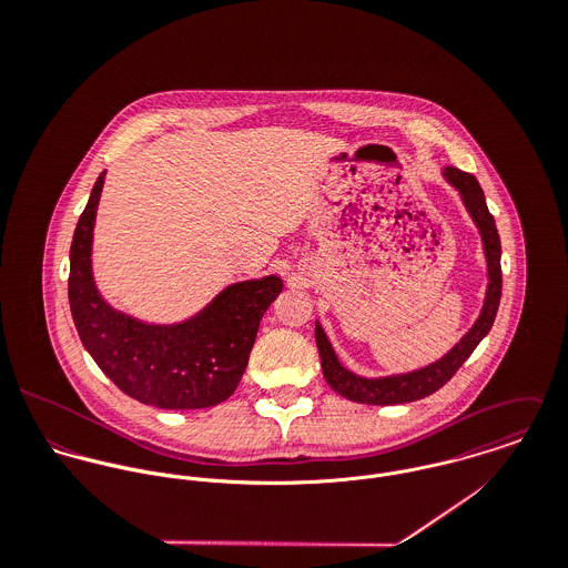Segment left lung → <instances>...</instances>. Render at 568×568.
Returning a JSON list of instances; mask_svg holds the SVG:
<instances>
[{"instance_id":"obj_1","label":"left lung","mask_w":568,"mask_h":568,"mask_svg":"<svg viewBox=\"0 0 568 568\" xmlns=\"http://www.w3.org/2000/svg\"><path fill=\"white\" fill-rule=\"evenodd\" d=\"M444 176L459 190L473 221L477 223V227L481 232V241L486 248L487 275H489L484 311H481L477 324L470 327V332L444 358H439L437 363H433L424 369L400 374V376H387V378H361V376L347 372L338 363L322 325L317 324L315 338H317V347H320V356H322L325 383L338 396H343L352 403L381 406L405 405V403H413V400L435 394L457 374V369L475 352V347L481 343V338L486 336L496 320V311L500 304L503 275H500V239L496 232L494 216L487 210L486 196H484L479 181L470 172H464L459 168H446Z\"/></svg>"}]
</instances>
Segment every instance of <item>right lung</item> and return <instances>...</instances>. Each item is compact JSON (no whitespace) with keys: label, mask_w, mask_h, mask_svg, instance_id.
<instances>
[{"label":"right lung","mask_w":568,"mask_h":568,"mask_svg":"<svg viewBox=\"0 0 568 568\" xmlns=\"http://www.w3.org/2000/svg\"><path fill=\"white\" fill-rule=\"evenodd\" d=\"M104 172L98 176L70 248V308L82 345L131 398L160 408H205L227 400L243 378L260 320L282 293L268 275L225 288L179 325H149L113 311L91 277V236Z\"/></svg>","instance_id":"add662e5"}]
</instances>
